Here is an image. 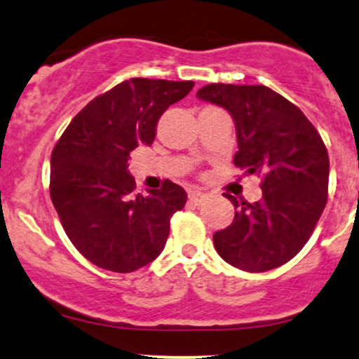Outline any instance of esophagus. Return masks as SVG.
I'll return each mask as SVG.
<instances>
[{"instance_id":"obj_1","label":"esophagus","mask_w":359,"mask_h":359,"mask_svg":"<svg viewBox=\"0 0 359 359\" xmlns=\"http://www.w3.org/2000/svg\"><path fill=\"white\" fill-rule=\"evenodd\" d=\"M205 197H208V194H205V192H201V191H191V192H189V201H191V203L196 204V205L204 203Z\"/></svg>"}]
</instances>
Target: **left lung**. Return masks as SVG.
Here are the masks:
<instances>
[{
    "label": "left lung",
    "instance_id": "8db88e82",
    "mask_svg": "<svg viewBox=\"0 0 359 359\" xmlns=\"http://www.w3.org/2000/svg\"><path fill=\"white\" fill-rule=\"evenodd\" d=\"M197 97L229 111L240 148L234 165L262 177L257 203L226 194L236 212L214 233V248L245 271L277 269L304 248L324 211L327 148L306 114L266 86L208 84Z\"/></svg>",
    "mask_w": 359,
    "mask_h": 359
}]
</instances>
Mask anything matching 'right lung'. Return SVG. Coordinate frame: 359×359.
Instances as JSON below:
<instances>
[{
    "label": "right lung",
    "mask_w": 359,
    "mask_h": 359,
    "mask_svg": "<svg viewBox=\"0 0 359 359\" xmlns=\"http://www.w3.org/2000/svg\"><path fill=\"white\" fill-rule=\"evenodd\" d=\"M192 88V81H123L89 101L53 147V208L72 245L96 266L130 273L162 253L187 194L170 180L138 194L128 160L140 143H154L163 111Z\"/></svg>",
    "instance_id": "right-lung-1"
}]
</instances>
